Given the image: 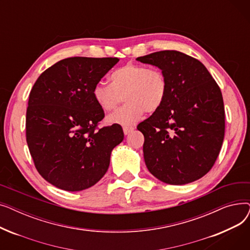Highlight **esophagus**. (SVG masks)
<instances>
[{
    "mask_svg": "<svg viewBox=\"0 0 250 250\" xmlns=\"http://www.w3.org/2000/svg\"><path fill=\"white\" fill-rule=\"evenodd\" d=\"M134 129H135L134 126H124V133H125V135H128L132 133Z\"/></svg>",
    "mask_w": 250,
    "mask_h": 250,
    "instance_id": "1",
    "label": "esophagus"
}]
</instances>
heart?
I'll return each instance as SVG.
<instances>
[{
	"mask_svg": "<svg viewBox=\"0 0 250 250\" xmlns=\"http://www.w3.org/2000/svg\"><path fill=\"white\" fill-rule=\"evenodd\" d=\"M111 84L97 83L92 94L98 106L104 111L113 110L125 97L126 104L107 117V122L130 125L145 111L158 110L165 100L167 80L164 74L146 65L127 63L110 75Z\"/></svg>",
	"mask_w": 250,
	"mask_h": 250,
	"instance_id": "1",
	"label": "heart"
}]
</instances>
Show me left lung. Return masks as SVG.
Here are the masks:
<instances>
[{"mask_svg":"<svg viewBox=\"0 0 250 250\" xmlns=\"http://www.w3.org/2000/svg\"><path fill=\"white\" fill-rule=\"evenodd\" d=\"M158 67L167 80L162 106L137 128L145 137L149 171L168 185L200 179L215 164L225 134L221 90L205 65L177 50L137 58Z\"/></svg>","mask_w":250,"mask_h":250,"instance_id":"left-lung-1","label":"left lung"}]
</instances>
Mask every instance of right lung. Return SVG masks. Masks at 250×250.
I'll use <instances>...</instances> for the list:
<instances>
[{
	"instance_id": "obj_1",
	"label": "right lung",
	"mask_w": 250,
	"mask_h": 250,
	"mask_svg": "<svg viewBox=\"0 0 250 250\" xmlns=\"http://www.w3.org/2000/svg\"><path fill=\"white\" fill-rule=\"evenodd\" d=\"M117 58L74 57L45 70L34 83L26 111V141L47 182L67 191L93 187L106 173L110 154L124 140L120 125L97 128L104 111L94 86Z\"/></svg>"
}]
</instances>
